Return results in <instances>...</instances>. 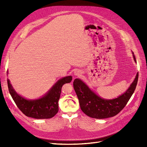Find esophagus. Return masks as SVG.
Segmentation results:
<instances>
[{
  "label": "esophagus",
  "mask_w": 147,
  "mask_h": 147,
  "mask_svg": "<svg viewBox=\"0 0 147 147\" xmlns=\"http://www.w3.org/2000/svg\"><path fill=\"white\" fill-rule=\"evenodd\" d=\"M82 72L80 70H75V72H74V75L75 76H77V77H79V76H80V75H82Z\"/></svg>",
  "instance_id": "1"
}]
</instances>
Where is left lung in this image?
<instances>
[{"mask_svg": "<svg viewBox=\"0 0 147 147\" xmlns=\"http://www.w3.org/2000/svg\"><path fill=\"white\" fill-rule=\"evenodd\" d=\"M133 58L137 63L132 53ZM138 73L134 80L123 94L117 98L105 99L92 91L82 80L76 78L74 81V88L79 100L81 110L87 116L96 119H104L117 115L126 106L134 93L138 81Z\"/></svg>", "mask_w": 147, "mask_h": 147, "instance_id": "1", "label": "left lung"}]
</instances>
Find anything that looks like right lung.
Listing matches in <instances>:
<instances>
[{
  "label": "right lung",
  "mask_w": 147,
  "mask_h": 147,
  "mask_svg": "<svg viewBox=\"0 0 147 147\" xmlns=\"http://www.w3.org/2000/svg\"><path fill=\"white\" fill-rule=\"evenodd\" d=\"M8 72V71H7ZM72 76L59 79L46 94L37 99H27L15 91L9 79H7L8 91L18 109L26 116L36 119H48L58 112V101L63 84L71 82Z\"/></svg>",
  "instance_id": "right-lung-1"
}]
</instances>
